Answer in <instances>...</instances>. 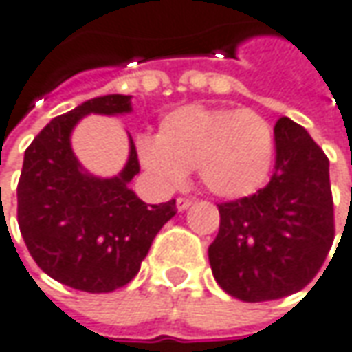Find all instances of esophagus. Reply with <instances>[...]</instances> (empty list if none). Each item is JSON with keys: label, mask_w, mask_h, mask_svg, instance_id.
Listing matches in <instances>:
<instances>
[{"label": "esophagus", "mask_w": 352, "mask_h": 352, "mask_svg": "<svg viewBox=\"0 0 352 352\" xmlns=\"http://www.w3.org/2000/svg\"><path fill=\"white\" fill-rule=\"evenodd\" d=\"M191 205H192L191 199H185V197H179V199H177V210H181V212H183V210H187Z\"/></svg>", "instance_id": "esophagus-1"}]
</instances>
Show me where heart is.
<instances>
[{
	"label": "heart",
	"instance_id": "1",
	"mask_svg": "<svg viewBox=\"0 0 352 352\" xmlns=\"http://www.w3.org/2000/svg\"><path fill=\"white\" fill-rule=\"evenodd\" d=\"M274 131L252 110L187 104L165 116L157 138L142 135L138 155L161 183H179L199 169L208 191L242 199L264 187L274 163Z\"/></svg>",
	"mask_w": 352,
	"mask_h": 352
}]
</instances>
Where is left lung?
<instances>
[{
	"instance_id": "left-lung-1",
	"label": "left lung",
	"mask_w": 352,
	"mask_h": 352,
	"mask_svg": "<svg viewBox=\"0 0 352 352\" xmlns=\"http://www.w3.org/2000/svg\"><path fill=\"white\" fill-rule=\"evenodd\" d=\"M276 165L264 189L221 203V228L208 246L212 276L242 301H270L303 289L335 238L329 160L289 118L274 128Z\"/></svg>"
}]
</instances>
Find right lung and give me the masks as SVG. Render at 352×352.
<instances>
[{"instance_id": "1", "label": "right lung", "mask_w": 352, "mask_h": 352, "mask_svg": "<svg viewBox=\"0 0 352 352\" xmlns=\"http://www.w3.org/2000/svg\"><path fill=\"white\" fill-rule=\"evenodd\" d=\"M131 112V96L108 94L53 118L25 149L17 185V222L27 250L53 280L88 294L130 283L175 201L147 206L130 189L140 173L130 135V157L116 177L90 175L78 163L70 133L88 114Z\"/></svg>"}]
</instances>
